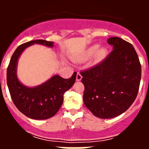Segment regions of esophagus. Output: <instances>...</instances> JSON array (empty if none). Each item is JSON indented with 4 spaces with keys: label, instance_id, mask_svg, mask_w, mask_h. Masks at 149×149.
Segmentation results:
<instances>
[{
    "label": "esophagus",
    "instance_id": "34e87169",
    "mask_svg": "<svg viewBox=\"0 0 149 149\" xmlns=\"http://www.w3.org/2000/svg\"><path fill=\"white\" fill-rule=\"evenodd\" d=\"M81 79H82V75L80 73H77V76H76V81H81Z\"/></svg>",
    "mask_w": 149,
    "mask_h": 149
}]
</instances>
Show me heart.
<instances>
[{
  "label": "heart",
  "mask_w": 149,
  "mask_h": 149,
  "mask_svg": "<svg viewBox=\"0 0 149 149\" xmlns=\"http://www.w3.org/2000/svg\"><path fill=\"white\" fill-rule=\"evenodd\" d=\"M99 47L100 45L98 44H94L93 45L89 46V48H86L83 53L81 60H88L95 55L94 60L96 63H99V62L102 61L106 57L107 50L105 48H99Z\"/></svg>",
  "instance_id": "b5f03b06"
}]
</instances>
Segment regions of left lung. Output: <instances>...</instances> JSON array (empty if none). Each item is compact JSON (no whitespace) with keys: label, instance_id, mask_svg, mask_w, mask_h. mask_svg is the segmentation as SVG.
Returning <instances> with one entry per match:
<instances>
[{"label":"left lung","instance_id":"8db88e82","mask_svg":"<svg viewBox=\"0 0 149 149\" xmlns=\"http://www.w3.org/2000/svg\"><path fill=\"white\" fill-rule=\"evenodd\" d=\"M107 42L113 51L96 66L81 72L84 104L96 117L111 119L134 103L141 80V65L134 46L119 37Z\"/></svg>","mask_w":149,"mask_h":149}]
</instances>
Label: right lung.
I'll use <instances>...</instances> for the list:
<instances>
[{
  "label": "right lung",
  "instance_id": "1",
  "mask_svg": "<svg viewBox=\"0 0 149 149\" xmlns=\"http://www.w3.org/2000/svg\"><path fill=\"white\" fill-rule=\"evenodd\" d=\"M34 44L53 48V42L38 39L24 43L13 53L6 72V82L13 103L18 110L28 118L36 120L53 117L58 112L63 102V95L74 85L77 72L72 77L64 79L54 74L43 84L36 86H27L18 78L17 66L22 52Z\"/></svg>",
  "mask_w": 149,
  "mask_h": 149
}]
</instances>
